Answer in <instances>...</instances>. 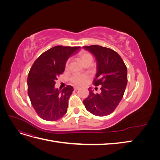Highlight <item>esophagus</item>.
I'll use <instances>...</instances> for the list:
<instances>
[{
	"label": "esophagus",
	"instance_id": "obj_1",
	"mask_svg": "<svg viewBox=\"0 0 160 160\" xmlns=\"http://www.w3.org/2000/svg\"><path fill=\"white\" fill-rule=\"evenodd\" d=\"M79 87H74V90H75V91L79 90Z\"/></svg>",
	"mask_w": 160,
	"mask_h": 160
}]
</instances>
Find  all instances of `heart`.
<instances>
[{
    "label": "heart",
    "mask_w": 160,
    "mask_h": 160,
    "mask_svg": "<svg viewBox=\"0 0 160 160\" xmlns=\"http://www.w3.org/2000/svg\"><path fill=\"white\" fill-rule=\"evenodd\" d=\"M79 57L84 64H85L86 62L88 61L92 62V61H93V57H92V55L88 52H86V51L81 52L79 53ZM68 64H69V61H67L66 62V67L68 66ZM88 77L85 75L74 74L71 77L70 80L72 83L75 85H82L85 83V81L87 79H88Z\"/></svg>",
    "instance_id": "1"
}]
</instances>
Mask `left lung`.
Returning <instances> with one entry per match:
<instances>
[{"label": "left lung", "mask_w": 160, "mask_h": 160, "mask_svg": "<svg viewBox=\"0 0 160 160\" xmlns=\"http://www.w3.org/2000/svg\"><path fill=\"white\" fill-rule=\"evenodd\" d=\"M83 49L93 54L97 61V73L93 84L101 85V93L89 94L83 103L86 109L97 116H106L113 113L124 95L128 83V70L117 52L99 45L84 46Z\"/></svg>", "instance_id": "8db88e82"}]
</instances>
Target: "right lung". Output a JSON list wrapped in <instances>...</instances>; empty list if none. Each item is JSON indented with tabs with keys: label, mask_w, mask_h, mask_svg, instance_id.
<instances>
[{
	"label": "right lung",
	"mask_w": 160,
	"mask_h": 160,
	"mask_svg": "<svg viewBox=\"0 0 160 160\" xmlns=\"http://www.w3.org/2000/svg\"><path fill=\"white\" fill-rule=\"evenodd\" d=\"M80 47L55 46L38 57L28 75V95L41 118L53 122L65 115L73 88L67 85L62 91L55 88L57 77L65 71L67 60Z\"/></svg>",
	"instance_id": "add662e5"
}]
</instances>
